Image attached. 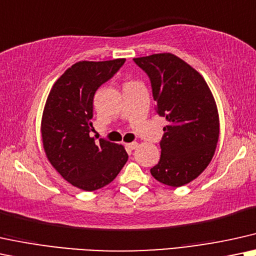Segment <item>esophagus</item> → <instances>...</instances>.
Returning <instances> with one entry per match:
<instances>
[{"instance_id": "1", "label": "esophagus", "mask_w": 256, "mask_h": 256, "mask_svg": "<svg viewBox=\"0 0 256 256\" xmlns=\"http://www.w3.org/2000/svg\"><path fill=\"white\" fill-rule=\"evenodd\" d=\"M137 146H138L137 142H132V143L126 144V148H128V150H134V148H137Z\"/></svg>"}]
</instances>
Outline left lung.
<instances>
[{"instance_id":"left-lung-1","label":"left lung","mask_w":256,"mask_h":256,"mask_svg":"<svg viewBox=\"0 0 256 256\" xmlns=\"http://www.w3.org/2000/svg\"><path fill=\"white\" fill-rule=\"evenodd\" d=\"M134 61L148 74L156 111L168 122L151 174L166 186H182L197 178L215 154L220 134L215 99L203 76L174 54Z\"/></svg>"}]
</instances>
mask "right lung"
I'll use <instances>...</instances> for the list:
<instances>
[{"instance_id": "obj_1", "label": "right lung", "mask_w": 256, "mask_h": 256, "mask_svg": "<svg viewBox=\"0 0 256 256\" xmlns=\"http://www.w3.org/2000/svg\"><path fill=\"white\" fill-rule=\"evenodd\" d=\"M125 59L79 61L52 87L41 122L48 160L72 186L94 192L120 172L128 154L122 145L90 137L93 131V98L114 76Z\"/></svg>"}]
</instances>
